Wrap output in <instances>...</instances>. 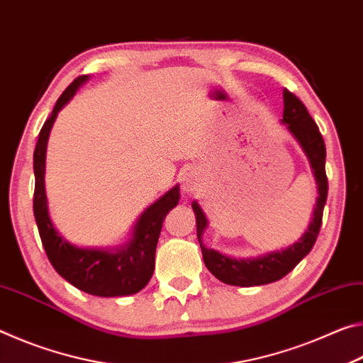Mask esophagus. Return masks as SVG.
<instances>
[{
	"label": "esophagus",
	"mask_w": 363,
	"mask_h": 363,
	"mask_svg": "<svg viewBox=\"0 0 363 363\" xmlns=\"http://www.w3.org/2000/svg\"><path fill=\"white\" fill-rule=\"evenodd\" d=\"M196 186V174L194 171H187V173L182 174V189L186 192H192Z\"/></svg>",
	"instance_id": "esophagus-1"
}]
</instances>
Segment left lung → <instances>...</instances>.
I'll return each mask as SVG.
<instances>
[{
	"mask_svg": "<svg viewBox=\"0 0 363 363\" xmlns=\"http://www.w3.org/2000/svg\"><path fill=\"white\" fill-rule=\"evenodd\" d=\"M281 123L286 125V130L293 134V138L303 147L306 157L309 158L312 173L315 176L318 196L314 208V216H312L311 224L304 232V235L286 250L277 251V253H269L266 256L256 257V259H233V257L224 256L211 248H206L201 243V235H203L206 229L208 220L200 205L194 201L192 208L196 216V237H199L205 266L214 277L227 285L256 286L280 280L288 272H291L296 267V264L309 253L317 240L318 232H320L323 206L328 194V179L327 173H325L327 150H325L323 138L320 131H318L315 121L312 120V116L307 112L304 104L288 89H284V120H281Z\"/></svg>",
	"mask_w": 363,
	"mask_h": 363,
	"instance_id": "1",
	"label": "left lung"
}]
</instances>
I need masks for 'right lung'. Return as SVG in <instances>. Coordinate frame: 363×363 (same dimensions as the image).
Returning <instances> with one entry per match:
<instances>
[{"label": "right lung", "mask_w": 363, "mask_h": 363, "mask_svg": "<svg viewBox=\"0 0 363 363\" xmlns=\"http://www.w3.org/2000/svg\"><path fill=\"white\" fill-rule=\"evenodd\" d=\"M88 75H82L69 84L56 102L52 113L43 125L38 143L33 152L35 194L33 214L41 243L45 247L49 262L56 272L69 284L94 296H128L143 290L152 279L155 269V250L163 220L168 211L179 201V187H173L162 199L150 205L140 214L134 225L133 237L125 247L116 250H88L78 248L65 240L52 225L48 213L45 192V164L49 131L54 120L67 102L75 96Z\"/></svg>", "instance_id": "obj_1"}]
</instances>
